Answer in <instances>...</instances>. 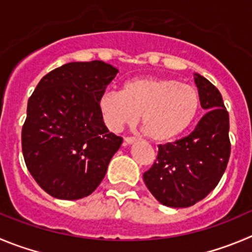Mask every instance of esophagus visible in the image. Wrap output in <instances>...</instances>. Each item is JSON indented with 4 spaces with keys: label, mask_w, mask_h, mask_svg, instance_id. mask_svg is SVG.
I'll use <instances>...</instances> for the list:
<instances>
[{
    "label": "esophagus",
    "mask_w": 252,
    "mask_h": 252,
    "mask_svg": "<svg viewBox=\"0 0 252 252\" xmlns=\"http://www.w3.org/2000/svg\"><path fill=\"white\" fill-rule=\"evenodd\" d=\"M137 138L135 137H126V139H124V144L126 145H129V144H133V143L137 142Z\"/></svg>",
    "instance_id": "1"
}]
</instances>
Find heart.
<instances>
[{"instance_id": "1", "label": "heart", "mask_w": 252, "mask_h": 252, "mask_svg": "<svg viewBox=\"0 0 252 252\" xmlns=\"http://www.w3.org/2000/svg\"><path fill=\"white\" fill-rule=\"evenodd\" d=\"M105 126L118 131L134 126L142 115L148 138L163 143L188 130L200 110V94L191 84L174 78L139 77L126 81L121 92H105L98 100Z\"/></svg>"}]
</instances>
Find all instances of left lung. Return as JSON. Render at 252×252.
I'll list each match as a JSON object with an SVG mask.
<instances>
[{
  "instance_id": "left-lung-1",
  "label": "left lung",
  "mask_w": 252,
  "mask_h": 252,
  "mask_svg": "<svg viewBox=\"0 0 252 252\" xmlns=\"http://www.w3.org/2000/svg\"><path fill=\"white\" fill-rule=\"evenodd\" d=\"M200 104L208 110L183 139L159 145L152 168L143 174L145 185L160 204L188 208L213 191L230 158L229 113L213 83L195 73Z\"/></svg>"
}]
</instances>
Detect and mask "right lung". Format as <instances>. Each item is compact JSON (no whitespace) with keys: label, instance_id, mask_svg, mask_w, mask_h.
<instances>
[{"label":"right lung","instance_id":"add662e5","mask_svg":"<svg viewBox=\"0 0 252 252\" xmlns=\"http://www.w3.org/2000/svg\"><path fill=\"white\" fill-rule=\"evenodd\" d=\"M118 69L102 61L70 62L39 81L28 99L22 153L51 196L78 200L104 178L122 139L105 126L98 100Z\"/></svg>","mask_w":252,"mask_h":252}]
</instances>
